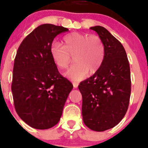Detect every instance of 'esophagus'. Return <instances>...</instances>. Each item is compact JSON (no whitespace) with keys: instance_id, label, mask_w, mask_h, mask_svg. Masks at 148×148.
<instances>
[{"instance_id":"1","label":"esophagus","mask_w":148,"mask_h":148,"mask_svg":"<svg viewBox=\"0 0 148 148\" xmlns=\"http://www.w3.org/2000/svg\"><path fill=\"white\" fill-rule=\"evenodd\" d=\"M73 88H77V86H78V84H77V83H76V82H73Z\"/></svg>"}]
</instances>
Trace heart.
Instances as JSON below:
<instances>
[{"label": "heart", "instance_id": "heart-1", "mask_svg": "<svg viewBox=\"0 0 148 148\" xmlns=\"http://www.w3.org/2000/svg\"><path fill=\"white\" fill-rule=\"evenodd\" d=\"M64 46L54 42L50 48L52 57L59 68L66 69L74 56L75 64L64 75L71 80L85 78L88 71L95 73L100 67L105 57V46L98 35L73 32L64 38Z\"/></svg>", "mask_w": 148, "mask_h": 148}]
</instances>
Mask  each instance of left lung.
Masks as SVG:
<instances>
[{
    "label": "left lung",
    "instance_id": "left-lung-1",
    "mask_svg": "<svg viewBox=\"0 0 148 148\" xmlns=\"http://www.w3.org/2000/svg\"><path fill=\"white\" fill-rule=\"evenodd\" d=\"M105 46L103 62L93 75L78 86L82 95L83 121L89 129L103 132L125 115L131 93L130 68L124 47L102 26L90 27Z\"/></svg>",
    "mask_w": 148,
    "mask_h": 148
}]
</instances>
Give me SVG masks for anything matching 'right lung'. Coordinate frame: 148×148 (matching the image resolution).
<instances>
[{
  "label": "right lung",
  "mask_w": 148,
  "mask_h": 148,
  "mask_svg": "<svg viewBox=\"0 0 148 148\" xmlns=\"http://www.w3.org/2000/svg\"><path fill=\"white\" fill-rule=\"evenodd\" d=\"M69 29L43 24L19 46L13 69L12 92L16 112L29 126L53 127L60 121L73 84L59 73L50 48L57 35Z\"/></svg>",
  "instance_id": "add662e5"
}]
</instances>
